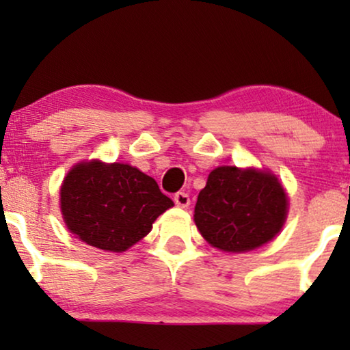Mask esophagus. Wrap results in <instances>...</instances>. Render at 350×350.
Wrapping results in <instances>:
<instances>
[{"label": "esophagus", "instance_id": "1", "mask_svg": "<svg viewBox=\"0 0 350 350\" xmlns=\"http://www.w3.org/2000/svg\"><path fill=\"white\" fill-rule=\"evenodd\" d=\"M174 200H175V204L178 205V207H188V205L191 204V199H189V194L188 193H176L175 196H174Z\"/></svg>", "mask_w": 350, "mask_h": 350}]
</instances>
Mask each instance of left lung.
Instances as JSON below:
<instances>
[{"label":"left lung","instance_id":"8db88e82","mask_svg":"<svg viewBox=\"0 0 350 350\" xmlns=\"http://www.w3.org/2000/svg\"><path fill=\"white\" fill-rule=\"evenodd\" d=\"M286 194L274 175L223 165L198 196L194 221L224 252H248L274 239L286 218Z\"/></svg>","mask_w":350,"mask_h":350}]
</instances>
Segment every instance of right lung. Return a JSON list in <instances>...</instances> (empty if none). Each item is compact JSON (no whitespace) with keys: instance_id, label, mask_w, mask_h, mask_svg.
I'll return each instance as SVG.
<instances>
[{"instance_id":"obj_1","label":"right lung","mask_w":350,"mask_h":350,"mask_svg":"<svg viewBox=\"0 0 350 350\" xmlns=\"http://www.w3.org/2000/svg\"><path fill=\"white\" fill-rule=\"evenodd\" d=\"M172 205L154 178L119 162H81L60 189L62 215L70 231L108 252H124L137 243Z\"/></svg>"}]
</instances>
